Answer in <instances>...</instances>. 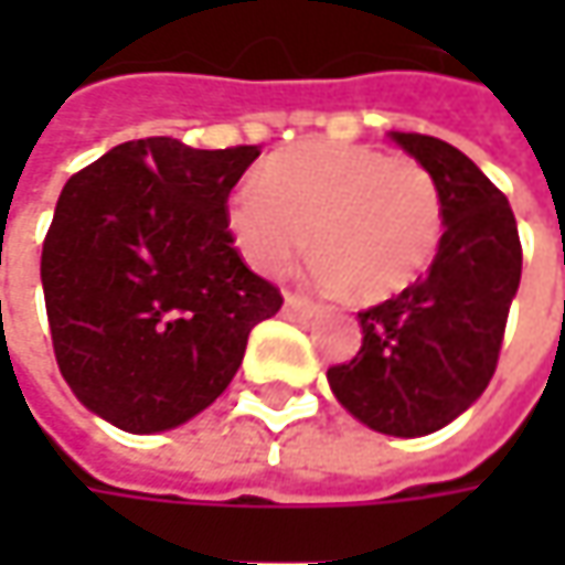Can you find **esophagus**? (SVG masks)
<instances>
[{
  "instance_id": "1",
  "label": "esophagus",
  "mask_w": 565,
  "mask_h": 565,
  "mask_svg": "<svg viewBox=\"0 0 565 565\" xmlns=\"http://www.w3.org/2000/svg\"><path fill=\"white\" fill-rule=\"evenodd\" d=\"M286 315L298 317V320H311V317H315V305H311V301H305V298L286 295Z\"/></svg>"
}]
</instances>
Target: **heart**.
<instances>
[{
    "label": "heart",
    "instance_id": "heart-1",
    "mask_svg": "<svg viewBox=\"0 0 565 565\" xmlns=\"http://www.w3.org/2000/svg\"><path fill=\"white\" fill-rule=\"evenodd\" d=\"M226 223L260 273L292 264L315 228L317 282L374 305L415 286L434 264L444 204L415 160L364 143H305L232 191Z\"/></svg>",
    "mask_w": 565,
    "mask_h": 565
}]
</instances>
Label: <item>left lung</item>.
<instances>
[{
	"instance_id": "1",
	"label": "left lung",
	"mask_w": 565,
	"mask_h": 565,
	"mask_svg": "<svg viewBox=\"0 0 565 565\" xmlns=\"http://www.w3.org/2000/svg\"><path fill=\"white\" fill-rule=\"evenodd\" d=\"M437 182L440 248L422 282L361 311V349L327 371L337 402L390 437H424L468 412L497 371L522 245L510 201L462 150L390 131Z\"/></svg>"
}]
</instances>
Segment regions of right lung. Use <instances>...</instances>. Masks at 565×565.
<instances>
[{"instance_id": "add662e5", "label": "right lung", "mask_w": 565, "mask_h": 565, "mask_svg": "<svg viewBox=\"0 0 565 565\" xmlns=\"http://www.w3.org/2000/svg\"><path fill=\"white\" fill-rule=\"evenodd\" d=\"M257 147L125 141L72 175L40 279L58 371L84 408L160 434L223 396L282 295L232 248L228 191Z\"/></svg>"}]
</instances>
